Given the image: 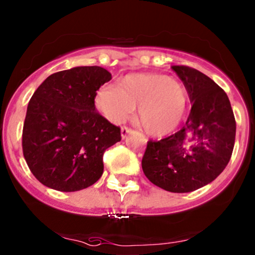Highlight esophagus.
Returning <instances> with one entry per match:
<instances>
[{"instance_id": "1", "label": "esophagus", "mask_w": 255, "mask_h": 255, "mask_svg": "<svg viewBox=\"0 0 255 255\" xmlns=\"http://www.w3.org/2000/svg\"><path fill=\"white\" fill-rule=\"evenodd\" d=\"M133 130L130 129V128H128V127H126V126H123L122 128H121V135H122V138L125 139L126 136H127L128 134H129V133H132Z\"/></svg>"}]
</instances>
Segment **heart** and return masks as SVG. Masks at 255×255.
Masks as SVG:
<instances>
[{"mask_svg":"<svg viewBox=\"0 0 255 255\" xmlns=\"http://www.w3.org/2000/svg\"><path fill=\"white\" fill-rule=\"evenodd\" d=\"M188 96L178 80L162 74H132L99 90L95 103L106 119L121 123L136 106V120L152 136L170 134L186 115Z\"/></svg>","mask_w":255,"mask_h":255,"instance_id":"1","label":"heart"}]
</instances>
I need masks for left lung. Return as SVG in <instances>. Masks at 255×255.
<instances>
[{
  "instance_id": "1",
  "label": "left lung",
  "mask_w": 255,
  "mask_h": 255,
  "mask_svg": "<svg viewBox=\"0 0 255 255\" xmlns=\"http://www.w3.org/2000/svg\"><path fill=\"white\" fill-rule=\"evenodd\" d=\"M192 103L186 125L161 140H149L141 160L155 186L188 193L213 182L231 159L236 121L226 93L202 72L172 66Z\"/></svg>"
}]
</instances>
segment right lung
<instances>
[{
	"mask_svg": "<svg viewBox=\"0 0 255 255\" xmlns=\"http://www.w3.org/2000/svg\"><path fill=\"white\" fill-rule=\"evenodd\" d=\"M111 78L103 67H74L51 74L33 94L21 145L31 173L44 186L76 192L103 175L104 152L121 140V128L96 111L94 100Z\"/></svg>",
	"mask_w": 255,
	"mask_h": 255,
	"instance_id": "obj_1",
	"label": "right lung"
}]
</instances>
